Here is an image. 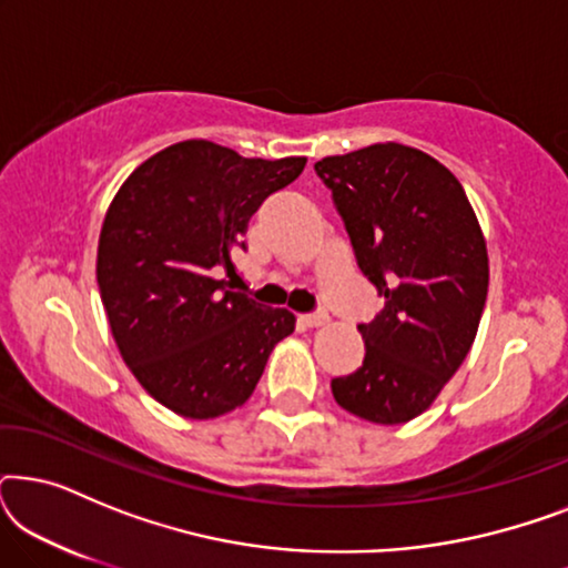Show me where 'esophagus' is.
Segmentation results:
<instances>
[{"label":"esophagus","instance_id":"34e87169","mask_svg":"<svg viewBox=\"0 0 568 568\" xmlns=\"http://www.w3.org/2000/svg\"><path fill=\"white\" fill-rule=\"evenodd\" d=\"M300 321L305 323L307 328H317V325H325V323H328V313H323V310H317V313L300 315Z\"/></svg>","mask_w":568,"mask_h":568}]
</instances>
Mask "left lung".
<instances>
[{
	"label": "left lung",
	"instance_id": "obj_1",
	"mask_svg": "<svg viewBox=\"0 0 568 568\" xmlns=\"http://www.w3.org/2000/svg\"><path fill=\"white\" fill-rule=\"evenodd\" d=\"M362 274L385 307L359 325L362 367L331 379L333 398L372 424L424 414L455 375L488 292V253L468 196L449 170L406 144L323 158Z\"/></svg>",
	"mask_w": 568,
	"mask_h": 568
}]
</instances>
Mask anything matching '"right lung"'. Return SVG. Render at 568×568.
I'll list each match as a JSON object with an SVG mask.
<instances>
[{
    "instance_id": "1",
    "label": "right lung",
    "mask_w": 568,
    "mask_h": 568,
    "mask_svg": "<svg viewBox=\"0 0 568 568\" xmlns=\"http://www.w3.org/2000/svg\"><path fill=\"white\" fill-rule=\"evenodd\" d=\"M305 162L189 139L142 162L108 206L100 300L123 362L175 414L204 422L243 406L294 331L290 310L232 292L220 274L235 271L251 216Z\"/></svg>"
}]
</instances>
